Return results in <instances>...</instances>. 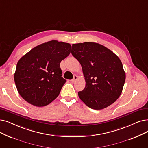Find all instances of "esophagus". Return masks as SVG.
<instances>
[{"instance_id": "1", "label": "esophagus", "mask_w": 148, "mask_h": 148, "mask_svg": "<svg viewBox=\"0 0 148 148\" xmlns=\"http://www.w3.org/2000/svg\"><path fill=\"white\" fill-rule=\"evenodd\" d=\"M77 79H78V77L77 76V75H74V78H73L71 80V82L74 83V82H75L77 80Z\"/></svg>"}]
</instances>
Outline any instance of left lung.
<instances>
[{
  "mask_svg": "<svg viewBox=\"0 0 148 148\" xmlns=\"http://www.w3.org/2000/svg\"><path fill=\"white\" fill-rule=\"evenodd\" d=\"M72 55L82 68L86 85L79 97L91 109H104L117 100L126 79L119 57L111 50L97 43L73 44Z\"/></svg>",
  "mask_w": 148,
  "mask_h": 148,
  "instance_id": "8db88e82",
  "label": "left lung"
}]
</instances>
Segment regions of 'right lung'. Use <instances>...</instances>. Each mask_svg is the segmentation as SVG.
<instances>
[{
	"label": "right lung",
	"mask_w": 148,
	"mask_h": 148,
	"mask_svg": "<svg viewBox=\"0 0 148 148\" xmlns=\"http://www.w3.org/2000/svg\"><path fill=\"white\" fill-rule=\"evenodd\" d=\"M68 43L53 40L38 45L22 56L14 75L18 92L29 103L41 107L55 100L66 80L60 64L71 53Z\"/></svg>",
	"instance_id": "1"
}]
</instances>
